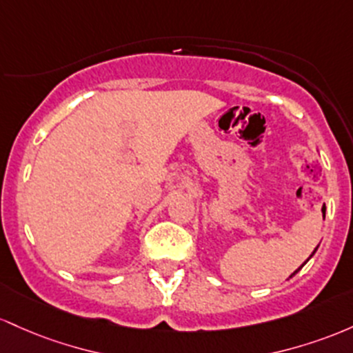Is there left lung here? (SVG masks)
<instances>
[{"label": "left lung", "instance_id": "left-lung-1", "mask_svg": "<svg viewBox=\"0 0 353 353\" xmlns=\"http://www.w3.org/2000/svg\"><path fill=\"white\" fill-rule=\"evenodd\" d=\"M315 250H316V248H315ZM315 250H314V253H315ZM314 253H312V255H314ZM312 255H310V256H312ZM299 270H300V268H299ZM299 270H295L294 273H292V275H295V273H296V272H299ZM292 275H290V276H292Z\"/></svg>", "mask_w": 353, "mask_h": 353}]
</instances>
